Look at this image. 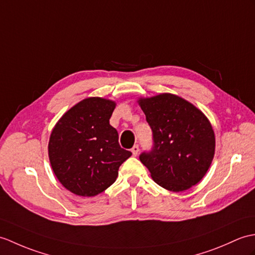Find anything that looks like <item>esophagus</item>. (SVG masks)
Instances as JSON below:
<instances>
[{
    "mask_svg": "<svg viewBox=\"0 0 255 255\" xmlns=\"http://www.w3.org/2000/svg\"><path fill=\"white\" fill-rule=\"evenodd\" d=\"M131 152H132V155H133V156H137L138 153H139V145H138V144L133 145L132 149H131Z\"/></svg>",
    "mask_w": 255,
    "mask_h": 255,
    "instance_id": "34e87169",
    "label": "esophagus"
}]
</instances>
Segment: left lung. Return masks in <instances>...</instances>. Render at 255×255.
Returning a JSON list of instances; mask_svg holds the SVG:
<instances>
[{
  "instance_id": "left-lung-1",
  "label": "left lung",
  "mask_w": 255,
  "mask_h": 255,
  "mask_svg": "<svg viewBox=\"0 0 255 255\" xmlns=\"http://www.w3.org/2000/svg\"><path fill=\"white\" fill-rule=\"evenodd\" d=\"M153 132V146L139 158L152 179L169 191H185L203 178L215 152V134L206 116L175 94L139 99Z\"/></svg>"
}]
</instances>
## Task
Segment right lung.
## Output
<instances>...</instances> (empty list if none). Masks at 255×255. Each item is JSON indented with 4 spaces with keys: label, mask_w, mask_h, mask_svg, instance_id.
Here are the masks:
<instances>
[{
    "label": "right lung",
    "mask_w": 255,
    "mask_h": 255,
    "mask_svg": "<svg viewBox=\"0 0 255 255\" xmlns=\"http://www.w3.org/2000/svg\"><path fill=\"white\" fill-rule=\"evenodd\" d=\"M116 103L102 98L80 101L56 123L49 158L62 185L77 195L94 197L115 182L118 168L131 155L110 125Z\"/></svg>",
    "instance_id": "add662e5"
}]
</instances>
